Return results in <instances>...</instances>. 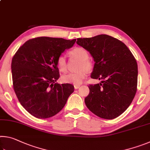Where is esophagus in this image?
I'll list each match as a JSON object with an SVG mask.
<instances>
[{
	"mask_svg": "<svg viewBox=\"0 0 150 150\" xmlns=\"http://www.w3.org/2000/svg\"><path fill=\"white\" fill-rule=\"evenodd\" d=\"M80 86H81L80 85H74V88H75V89H77V88H79Z\"/></svg>",
	"mask_w": 150,
	"mask_h": 150,
	"instance_id": "obj_1",
	"label": "esophagus"
}]
</instances>
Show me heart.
<instances>
[{"instance_id": "heart-1", "label": "heart", "mask_w": 150, "mask_h": 150, "mask_svg": "<svg viewBox=\"0 0 150 150\" xmlns=\"http://www.w3.org/2000/svg\"><path fill=\"white\" fill-rule=\"evenodd\" d=\"M71 56L79 61L77 67V72L70 73L62 76L63 82L71 84L80 85L87 77V71L93 69V63L88 59V53L83 47H75L70 51ZM57 67L62 72L65 73L67 71V62L63 55H60L57 59Z\"/></svg>"}]
</instances>
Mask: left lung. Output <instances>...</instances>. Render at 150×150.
Here are the masks:
<instances>
[{"mask_svg": "<svg viewBox=\"0 0 150 150\" xmlns=\"http://www.w3.org/2000/svg\"><path fill=\"white\" fill-rule=\"evenodd\" d=\"M77 44L89 52L95 62L91 77L102 80L88 86L86 106L100 118L118 117L130 105L136 93V59L123 42L108 35L78 38Z\"/></svg>", "mask_w": 150, "mask_h": 150, "instance_id": "8db88e82", "label": "left lung"}]
</instances>
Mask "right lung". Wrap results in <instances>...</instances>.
I'll return each instance as SVG.
<instances>
[{"instance_id": "right-lung-1", "label": "right lung", "mask_w": 150, "mask_h": 150, "mask_svg": "<svg viewBox=\"0 0 150 150\" xmlns=\"http://www.w3.org/2000/svg\"><path fill=\"white\" fill-rule=\"evenodd\" d=\"M75 42L76 39L35 38L25 42L12 57L14 92L22 106L34 117L55 115L74 91L71 84L55 82L59 77L57 57Z\"/></svg>"}]
</instances>
